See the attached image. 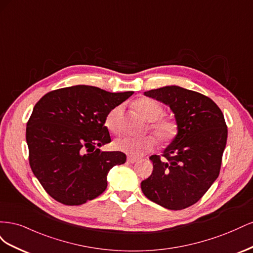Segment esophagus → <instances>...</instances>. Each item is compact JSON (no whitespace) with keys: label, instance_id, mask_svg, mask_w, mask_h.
I'll return each instance as SVG.
<instances>
[{"label":"esophagus","instance_id":"1","mask_svg":"<svg viewBox=\"0 0 253 253\" xmlns=\"http://www.w3.org/2000/svg\"><path fill=\"white\" fill-rule=\"evenodd\" d=\"M127 162L129 163V164H135L136 162H138L139 160V158H136V157H132V156H127Z\"/></svg>","mask_w":253,"mask_h":253}]
</instances>
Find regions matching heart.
Returning a JSON list of instances; mask_svg holds the SVG:
<instances>
[{"instance_id": "heart-1", "label": "heart", "mask_w": 253, "mask_h": 253, "mask_svg": "<svg viewBox=\"0 0 253 253\" xmlns=\"http://www.w3.org/2000/svg\"><path fill=\"white\" fill-rule=\"evenodd\" d=\"M134 106L141 116L150 121L149 129L155 138L162 143L171 142L178 132V126L173 118L164 117V108L162 104L150 98L138 99ZM124 106L117 105L112 109L105 117V126L112 134H119L121 131V117ZM156 141L151 136L143 138L121 137L114 142L116 150L124 152L128 156L139 157L155 149Z\"/></svg>"}]
</instances>
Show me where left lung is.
Returning <instances> with one entry per match:
<instances>
[{
	"label": "left lung",
	"instance_id": "1",
	"mask_svg": "<svg viewBox=\"0 0 253 253\" xmlns=\"http://www.w3.org/2000/svg\"><path fill=\"white\" fill-rule=\"evenodd\" d=\"M170 106L178 133L162 156L152 155L153 172L141 190L150 201L170 210L194 205L218 177L228 128L212 99L180 86L144 91Z\"/></svg>",
	"mask_w": 253,
	"mask_h": 253
}]
</instances>
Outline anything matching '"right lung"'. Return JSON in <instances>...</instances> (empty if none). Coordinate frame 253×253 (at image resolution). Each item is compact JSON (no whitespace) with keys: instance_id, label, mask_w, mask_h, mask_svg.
I'll return each instance as SVG.
<instances>
[{"instance_id":"1","label":"right lung","mask_w":253,"mask_h":253,"mask_svg":"<svg viewBox=\"0 0 253 253\" xmlns=\"http://www.w3.org/2000/svg\"><path fill=\"white\" fill-rule=\"evenodd\" d=\"M132 95L75 85L48 91L36 103L26 126L29 165L53 200L78 206L104 192L109 171L126 160L122 152L97 149L111 142L105 117Z\"/></svg>"}]
</instances>
